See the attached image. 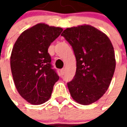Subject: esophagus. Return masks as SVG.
Masks as SVG:
<instances>
[{"mask_svg": "<svg viewBox=\"0 0 127 127\" xmlns=\"http://www.w3.org/2000/svg\"><path fill=\"white\" fill-rule=\"evenodd\" d=\"M60 72H61V74L62 75H64V69H61Z\"/></svg>", "mask_w": 127, "mask_h": 127, "instance_id": "obj_1", "label": "esophagus"}]
</instances>
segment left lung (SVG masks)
<instances>
[{"label": "left lung", "instance_id": "1", "mask_svg": "<svg viewBox=\"0 0 127 127\" xmlns=\"http://www.w3.org/2000/svg\"><path fill=\"white\" fill-rule=\"evenodd\" d=\"M73 47L76 72L67 83L72 98L82 105L98 101L109 88L116 68L114 47L108 36L88 24L67 28L61 34Z\"/></svg>", "mask_w": 127, "mask_h": 127}]
</instances>
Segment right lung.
Wrapping results in <instances>:
<instances>
[{
	"label": "right lung",
	"mask_w": 127,
	"mask_h": 127,
	"mask_svg": "<svg viewBox=\"0 0 127 127\" xmlns=\"http://www.w3.org/2000/svg\"><path fill=\"white\" fill-rule=\"evenodd\" d=\"M63 29L37 24L21 34L12 49L10 64L15 88L23 98L32 105L50 99L59 79L52 69L47 50Z\"/></svg>",
	"instance_id": "obj_1"
}]
</instances>
